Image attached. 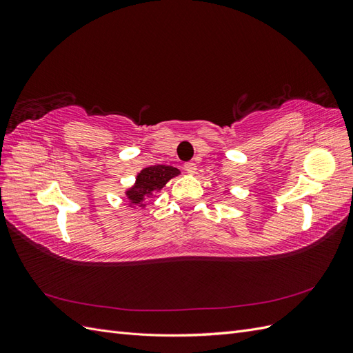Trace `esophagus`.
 Here are the masks:
<instances>
[{"label":"esophagus","mask_w":353,"mask_h":353,"mask_svg":"<svg viewBox=\"0 0 353 353\" xmlns=\"http://www.w3.org/2000/svg\"><path fill=\"white\" fill-rule=\"evenodd\" d=\"M184 169L187 170V174L194 175L196 170H197V166H196V163H193V162H187V163L184 165Z\"/></svg>","instance_id":"obj_1"}]
</instances>
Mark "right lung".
<instances>
[{
	"instance_id": "add662e5",
	"label": "right lung",
	"mask_w": 353,
	"mask_h": 353,
	"mask_svg": "<svg viewBox=\"0 0 353 353\" xmlns=\"http://www.w3.org/2000/svg\"><path fill=\"white\" fill-rule=\"evenodd\" d=\"M179 174V169L168 165L147 166L141 169L135 176V183L125 191L128 206L134 209L140 206L144 209L147 206L145 199L159 193L170 179L178 176Z\"/></svg>"
}]
</instances>
